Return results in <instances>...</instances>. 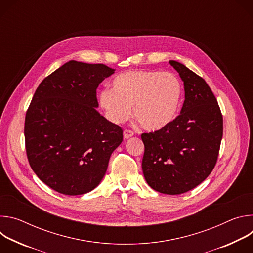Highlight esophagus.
Segmentation results:
<instances>
[{"mask_svg":"<svg viewBox=\"0 0 253 253\" xmlns=\"http://www.w3.org/2000/svg\"><path fill=\"white\" fill-rule=\"evenodd\" d=\"M123 135H124L125 139H128V138H130V137H132L134 135V132L129 130V129H125L124 132H123Z\"/></svg>","mask_w":253,"mask_h":253,"instance_id":"34e87169","label":"esophagus"}]
</instances>
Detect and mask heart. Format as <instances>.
Instances as JSON below:
<instances>
[{
	"label": "heart",
	"mask_w": 253,
	"mask_h": 253,
	"mask_svg": "<svg viewBox=\"0 0 253 253\" xmlns=\"http://www.w3.org/2000/svg\"><path fill=\"white\" fill-rule=\"evenodd\" d=\"M112 89L99 93V102L107 117L122 123L133 114L148 131H158L177 117L183 100V85L173 73L153 70L127 71L112 82Z\"/></svg>",
	"instance_id": "1"
}]
</instances>
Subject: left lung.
Wrapping results in <instances>:
<instances>
[{
	"mask_svg": "<svg viewBox=\"0 0 253 253\" xmlns=\"http://www.w3.org/2000/svg\"><path fill=\"white\" fill-rule=\"evenodd\" d=\"M184 82L180 114L167 127L143 133L142 170L148 185L164 194L187 192L217 162L223 134L219 105L205 80L183 64L169 61Z\"/></svg>",
	"mask_w": 253,
	"mask_h": 253,
	"instance_id": "8db88e82",
	"label": "left lung"
}]
</instances>
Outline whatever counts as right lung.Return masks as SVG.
I'll return each instance as SVG.
<instances>
[{
    "mask_svg": "<svg viewBox=\"0 0 253 253\" xmlns=\"http://www.w3.org/2000/svg\"><path fill=\"white\" fill-rule=\"evenodd\" d=\"M114 73L104 64L70 61L36 90L25 117L29 164L65 195L90 192L103 179L123 130L97 111V88Z\"/></svg>",
    "mask_w": 253,
    "mask_h": 253,
    "instance_id": "1",
    "label": "right lung"
}]
</instances>
